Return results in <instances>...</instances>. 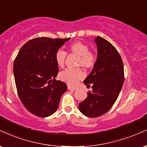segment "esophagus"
Segmentation results:
<instances>
[{
	"instance_id": "obj_1",
	"label": "esophagus",
	"mask_w": 147,
	"mask_h": 147,
	"mask_svg": "<svg viewBox=\"0 0 147 147\" xmlns=\"http://www.w3.org/2000/svg\"><path fill=\"white\" fill-rule=\"evenodd\" d=\"M68 89L70 90H77V88L75 87H72V86H68Z\"/></svg>"
}]
</instances>
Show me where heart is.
I'll use <instances>...</instances> for the list:
<instances>
[{
	"instance_id": "b5f03b06",
	"label": "heart",
	"mask_w": 147,
	"mask_h": 147,
	"mask_svg": "<svg viewBox=\"0 0 147 147\" xmlns=\"http://www.w3.org/2000/svg\"><path fill=\"white\" fill-rule=\"evenodd\" d=\"M68 51L72 53L77 55L78 59L77 66H81L84 68L89 69L92 68L96 62V56L93 53L89 51L88 45L81 42H75L68 47ZM66 53L62 49L57 51L55 59L57 66L62 68L64 66L66 59ZM84 74L81 68H67L59 74L60 80L66 83L70 86H74L80 79H83Z\"/></svg>"
}]
</instances>
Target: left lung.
Listing matches in <instances>:
<instances>
[{
  "mask_svg": "<svg viewBox=\"0 0 147 147\" xmlns=\"http://www.w3.org/2000/svg\"><path fill=\"white\" fill-rule=\"evenodd\" d=\"M97 58L90 74L84 81L92 90L79 105L86 116L98 117L107 112L117 99L124 84V66L119 53L112 44L97 36Z\"/></svg>",
  "mask_w": 147,
  "mask_h": 147,
  "instance_id": "8db88e82",
  "label": "left lung"
}]
</instances>
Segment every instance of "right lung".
<instances>
[{
	"label": "right lung",
	"mask_w": 147,
	"mask_h": 147,
	"mask_svg": "<svg viewBox=\"0 0 147 147\" xmlns=\"http://www.w3.org/2000/svg\"><path fill=\"white\" fill-rule=\"evenodd\" d=\"M66 39L37 38L21 48L13 63V75L19 98L26 109L39 117H48L58 108L67 86L56 81L59 68L57 51Z\"/></svg>",
	"instance_id": "add662e5"
}]
</instances>
